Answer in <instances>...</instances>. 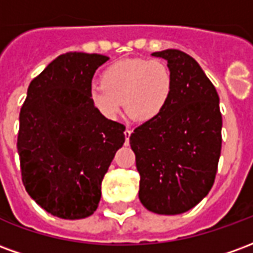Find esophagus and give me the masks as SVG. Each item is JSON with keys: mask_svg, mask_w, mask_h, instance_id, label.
<instances>
[{"mask_svg": "<svg viewBox=\"0 0 253 253\" xmlns=\"http://www.w3.org/2000/svg\"><path fill=\"white\" fill-rule=\"evenodd\" d=\"M131 132H132L131 128H128V127H127L126 131H125V137H126V143H128V141H130V135H131Z\"/></svg>", "mask_w": 253, "mask_h": 253, "instance_id": "esophagus-1", "label": "esophagus"}]
</instances>
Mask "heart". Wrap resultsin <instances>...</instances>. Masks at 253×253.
I'll use <instances>...</instances> for the list:
<instances>
[{
    "mask_svg": "<svg viewBox=\"0 0 253 253\" xmlns=\"http://www.w3.org/2000/svg\"><path fill=\"white\" fill-rule=\"evenodd\" d=\"M173 88L175 78L164 61L132 58L105 67L100 85L89 90V99L107 119L121 114L123 101L132 121L148 123L157 119L169 104Z\"/></svg>",
    "mask_w": 253,
    "mask_h": 253,
    "instance_id": "heart-1",
    "label": "heart"
}]
</instances>
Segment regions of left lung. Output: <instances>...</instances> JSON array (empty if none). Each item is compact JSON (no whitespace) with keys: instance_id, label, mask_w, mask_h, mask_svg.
<instances>
[{"instance_id":"obj_1","label":"left lung","mask_w":253,"mask_h":253,"mask_svg":"<svg viewBox=\"0 0 253 253\" xmlns=\"http://www.w3.org/2000/svg\"><path fill=\"white\" fill-rule=\"evenodd\" d=\"M175 78L163 114L138 126L130 137L135 153L139 201L156 214L188 211L211 190L221 154L222 116L211 81L180 50L153 52Z\"/></svg>"}]
</instances>
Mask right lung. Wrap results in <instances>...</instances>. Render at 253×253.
Returning <instances> with one entry per match:
<instances>
[{
  "mask_svg": "<svg viewBox=\"0 0 253 253\" xmlns=\"http://www.w3.org/2000/svg\"><path fill=\"white\" fill-rule=\"evenodd\" d=\"M108 57L66 52L31 81L20 111L21 179L34 201L55 217L81 219L97 209L101 181L126 127L89 99L94 72Z\"/></svg>",
  "mask_w": 253,
  "mask_h": 253,
  "instance_id": "right-lung-1",
  "label": "right lung"
}]
</instances>
